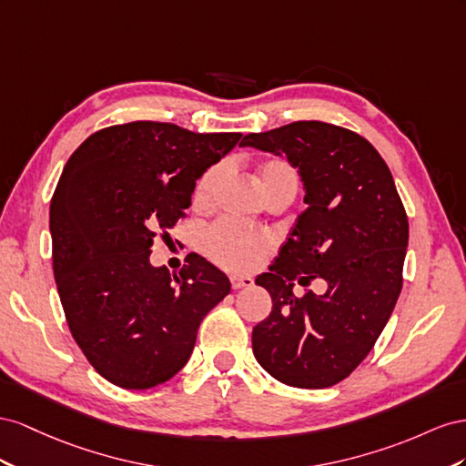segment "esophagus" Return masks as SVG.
Returning a JSON list of instances; mask_svg holds the SVG:
<instances>
[{"label": "esophagus", "instance_id": "obj_1", "mask_svg": "<svg viewBox=\"0 0 466 466\" xmlns=\"http://www.w3.org/2000/svg\"><path fill=\"white\" fill-rule=\"evenodd\" d=\"M230 285H232L234 290H240V289H246V287L254 285V279H251V277H238V275H234V277H230Z\"/></svg>", "mask_w": 466, "mask_h": 466}]
</instances>
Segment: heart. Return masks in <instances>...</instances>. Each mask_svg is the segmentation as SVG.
I'll return each mask as SVG.
<instances>
[{
	"mask_svg": "<svg viewBox=\"0 0 466 466\" xmlns=\"http://www.w3.org/2000/svg\"><path fill=\"white\" fill-rule=\"evenodd\" d=\"M224 166H212L198 177L193 191V205L205 208L212 203V197L224 177ZM258 181L263 195H269L277 189H290L297 193L299 176L285 159H265L258 167ZM275 240L269 232L251 230L230 220H220L212 224L205 234V249L212 261H217L222 268L248 273L256 269L265 259V256L273 249Z\"/></svg>",
	"mask_w": 466,
	"mask_h": 466,
	"instance_id": "heart-1",
	"label": "heart"
}]
</instances>
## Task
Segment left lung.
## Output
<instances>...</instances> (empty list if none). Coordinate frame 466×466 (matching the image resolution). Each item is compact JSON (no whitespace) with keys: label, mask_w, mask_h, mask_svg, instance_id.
Listing matches in <instances>:
<instances>
[{"label":"left lung","mask_w":466,"mask_h":466,"mask_svg":"<svg viewBox=\"0 0 466 466\" xmlns=\"http://www.w3.org/2000/svg\"><path fill=\"white\" fill-rule=\"evenodd\" d=\"M242 146L285 154L299 167L309 208L256 283L271 314L251 331L258 363L289 387L328 389L373 350L402 289L408 217L389 166L357 132L297 121L251 132ZM312 278L324 296L291 292Z\"/></svg>","instance_id":"1"}]
</instances>
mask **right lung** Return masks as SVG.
<instances>
[{
  "label": "right lung",
  "instance_id": "obj_1",
  "mask_svg": "<svg viewBox=\"0 0 466 466\" xmlns=\"http://www.w3.org/2000/svg\"><path fill=\"white\" fill-rule=\"evenodd\" d=\"M240 138L135 121L93 132L64 166L50 201L52 269L72 338L116 387L146 390L179 373L203 318L230 292L205 258L187 256L171 275L152 268L150 248Z\"/></svg>",
  "mask_w": 466,
  "mask_h": 466
}]
</instances>
